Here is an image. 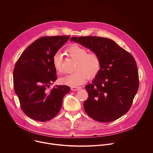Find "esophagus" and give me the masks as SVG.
I'll use <instances>...</instances> for the list:
<instances>
[{
	"mask_svg": "<svg viewBox=\"0 0 153 153\" xmlns=\"http://www.w3.org/2000/svg\"><path fill=\"white\" fill-rule=\"evenodd\" d=\"M81 88H82L81 86H73L71 88V90H73V91H77Z\"/></svg>",
	"mask_w": 153,
	"mask_h": 153,
	"instance_id": "esophagus-1",
	"label": "esophagus"
}]
</instances>
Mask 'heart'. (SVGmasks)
Here are the masks:
<instances>
[{
  "label": "heart",
  "mask_w": 153,
  "mask_h": 153,
  "mask_svg": "<svg viewBox=\"0 0 153 153\" xmlns=\"http://www.w3.org/2000/svg\"><path fill=\"white\" fill-rule=\"evenodd\" d=\"M67 55L76 60L74 73L65 76L59 79V82L70 86H77L85 83L88 77L91 79L95 77L100 71L102 60L96 52H89L86 48L77 44L69 46L65 50ZM53 67L57 72L60 74L62 72L63 56L57 52L52 57Z\"/></svg>",
  "instance_id": "1"
}]
</instances>
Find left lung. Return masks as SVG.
I'll list each match as a JSON object with an SVG mask.
<instances>
[{"label":"left lung","mask_w":153,"mask_h":153,"mask_svg":"<svg viewBox=\"0 0 153 153\" xmlns=\"http://www.w3.org/2000/svg\"><path fill=\"white\" fill-rule=\"evenodd\" d=\"M71 41L89 48L100 56L99 73L85 89L88 97L85 111L93 119L110 122L125 114L131 106L139 86L133 56L113 40L97 36L73 37Z\"/></svg>","instance_id":"left-lung-1"}]
</instances>
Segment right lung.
Instances as JSON below:
<instances>
[{"mask_svg":"<svg viewBox=\"0 0 153 153\" xmlns=\"http://www.w3.org/2000/svg\"><path fill=\"white\" fill-rule=\"evenodd\" d=\"M69 38V36L39 38L22 53L15 64L14 91L22 110L35 120L47 122L56 117L63 96L70 91L67 85H57L48 90L57 79L53 56Z\"/></svg>","mask_w":153,"mask_h":153,"instance_id":"obj_1","label":"right lung"}]
</instances>
